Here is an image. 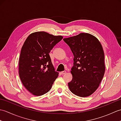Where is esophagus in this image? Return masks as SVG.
<instances>
[{
	"instance_id": "34e87169",
	"label": "esophagus",
	"mask_w": 121,
	"mask_h": 121,
	"mask_svg": "<svg viewBox=\"0 0 121 121\" xmlns=\"http://www.w3.org/2000/svg\"><path fill=\"white\" fill-rule=\"evenodd\" d=\"M66 73V72L65 71H62V72H61V74H62V75H64V74H65Z\"/></svg>"
}]
</instances>
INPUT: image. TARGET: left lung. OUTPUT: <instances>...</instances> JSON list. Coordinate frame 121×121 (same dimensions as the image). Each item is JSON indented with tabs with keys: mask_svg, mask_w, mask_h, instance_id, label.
Here are the masks:
<instances>
[{
	"mask_svg": "<svg viewBox=\"0 0 121 121\" xmlns=\"http://www.w3.org/2000/svg\"><path fill=\"white\" fill-rule=\"evenodd\" d=\"M63 40L74 55L69 89L76 96L88 97L98 88L104 76L106 68L101 44L94 36L84 33Z\"/></svg>",
	"mask_w": 121,
	"mask_h": 121,
	"instance_id": "obj_1",
	"label": "left lung"
}]
</instances>
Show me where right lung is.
Segmentation results:
<instances>
[{
    "label": "right lung",
    "instance_id": "add662e5",
    "mask_svg": "<svg viewBox=\"0 0 121 121\" xmlns=\"http://www.w3.org/2000/svg\"><path fill=\"white\" fill-rule=\"evenodd\" d=\"M62 36H53L45 32L32 33L23 45L19 63L20 78L28 91L42 96L50 91L58 78L49 55Z\"/></svg>",
    "mask_w": 121,
    "mask_h": 121
}]
</instances>
